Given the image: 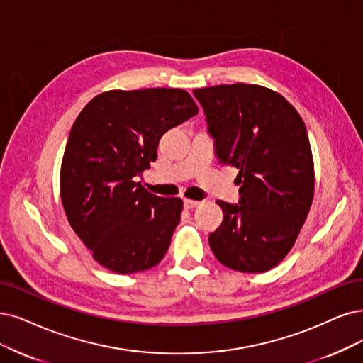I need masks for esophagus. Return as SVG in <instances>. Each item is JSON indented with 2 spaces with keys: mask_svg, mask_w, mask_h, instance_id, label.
Returning <instances> with one entry per match:
<instances>
[{
  "mask_svg": "<svg viewBox=\"0 0 363 363\" xmlns=\"http://www.w3.org/2000/svg\"><path fill=\"white\" fill-rule=\"evenodd\" d=\"M199 205L197 200H191V199H184V208L185 209H193Z\"/></svg>",
  "mask_w": 363,
  "mask_h": 363,
  "instance_id": "34e87169",
  "label": "esophagus"
}]
</instances>
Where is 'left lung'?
Instances as JSON below:
<instances>
[{
  "label": "left lung",
  "instance_id": "left-lung-1",
  "mask_svg": "<svg viewBox=\"0 0 363 363\" xmlns=\"http://www.w3.org/2000/svg\"><path fill=\"white\" fill-rule=\"evenodd\" d=\"M220 164L236 167L238 203L218 200L223 223L211 250L238 272L269 271L291 250L314 196V161L305 124L279 94L233 84L193 91Z\"/></svg>",
  "mask_w": 363,
  "mask_h": 363
}]
</instances>
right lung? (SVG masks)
I'll list each match as a JSON object with an SVG mask.
<instances>
[{
    "label": "right lung",
    "instance_id": "right-lung-1",
    "mask_svg": "<svg viewBox=\"0 0 363 363\" xmlns=\"http://www.w3.org/2000/svg\"><path fill=\"white\" fill-rule=\"evenodd\" d=\"M189 92L172 88L109 91L76 118L61 164V200L72 229L97 263L116 274L163 260L182 200L136 182L157 160L161 136L197 115Z\"/></svg>",
    "mask_w": 363,
    "mask_h": 363
}]
</instances>
